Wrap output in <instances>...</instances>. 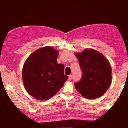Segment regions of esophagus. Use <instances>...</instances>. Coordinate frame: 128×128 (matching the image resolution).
Listing matches in <instances>:
<instances>
[{
  "mask_svg": "<svg viewBox=\"0 0 128 128\" xmlns=\"http://www.w3.org/2000/svg\"><path fill=\"white\" fill-rule=\"evenodd\" d=\"M72 75H69L68 76V80H71V79H72Z\"/></svg>",
  "mask_w": 128,
  "mask_h": 128,
  "instance_id": "34e87169",
  "label": "esophagus"
}]
</instances>
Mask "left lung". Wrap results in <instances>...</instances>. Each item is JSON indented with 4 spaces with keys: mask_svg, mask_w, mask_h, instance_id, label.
<instances>
[{
    "mask_svg": "<svg viewBox=\"0 0 128 128\" xmlns=\"http://www.w3.org/2000/svg\"><path fill=\"white\" fill-rule=\"evenodd\" d=\"M82 75L75 82L76 90L86 98H98L103 95L111 83V68L102 54L94 49H86L76 54Z\"/></svg>",
    "mask_w": 128,
    "mask_h": 128,
    "instance_id": "left-lung-1",
    "label": "left lung"
}]
</instances>
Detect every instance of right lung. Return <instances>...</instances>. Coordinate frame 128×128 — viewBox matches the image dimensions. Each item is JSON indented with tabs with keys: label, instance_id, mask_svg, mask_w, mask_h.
<instances>
[{
	"label": "right lung",
	"instance_id": "right-lung-1",
	"mask_svg": "<svg viewBox=\"0 0 128 128\" xmlns=\"http://www.w3.org/2000/svg\"><path fill=\"white\" fill-rule=\"evenodd\" d=\"M58 51L50 46L38 49L26 60L22 69L24 85L39 100H48L63 86L68 77L64 66L58 64Z\"/></svg>",
	"mask_w": 128,
	"mask_h": 128
}]
</instances>
